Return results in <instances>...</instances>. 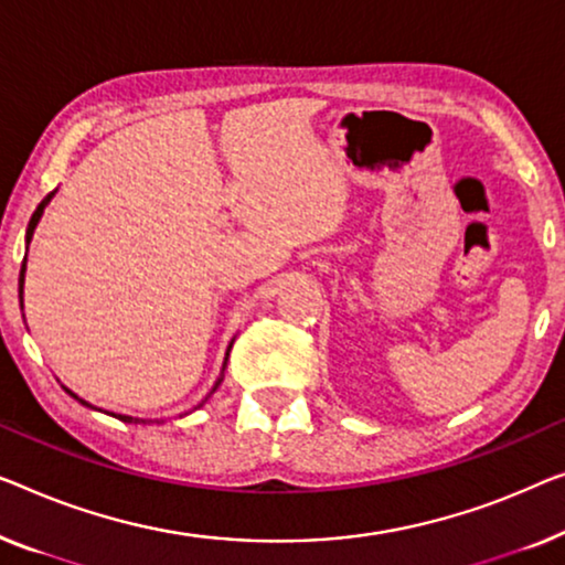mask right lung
Listing matches in <instances>:
<instances>
[{
	"label": "right lung",
	"instance_id": "right-lung-1",
	"mask_svg": "<svg viewBox=\"0 0 565 565\" xmlns=\"http://www.w3.org/2000/svg\"><path fill=\"white\" fill-rule=\"evenodd\" d=\"M53 195H55V191H53V193H47V195H45V199H43V201H40V206L35 209V214H32V218H30V224H28V244H30V239H32V232H35V226H38V222H40V216H43V209L47 206V203H51V199H53ZM22 285H24V265H22V269H20V302H22ZM228 349H232V347H228ZM226 359H228V351H226ZM226 359H224V366H222V377H218V380H216V384H214V390H216V387H218V384H222V380H224V370H226ZM65 392H68V395H71V397H76L81 405L92 407V405H88V403H86V399H81L78 395H73V392H71V390H65ZM114 418H119V420H125V423H145V420H140V418H132V415H114Z\"/></svg>",
	"mask_w": 565,
	"mask_h": 565
}]
</instances>
